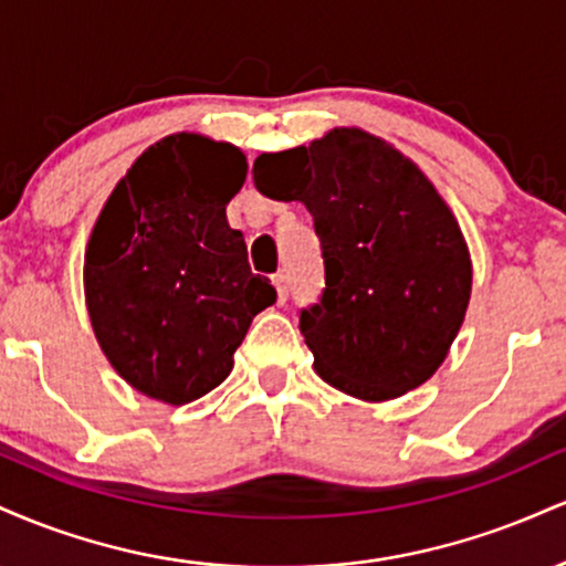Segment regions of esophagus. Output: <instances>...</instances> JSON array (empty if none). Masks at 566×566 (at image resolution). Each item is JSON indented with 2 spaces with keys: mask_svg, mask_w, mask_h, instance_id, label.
Masks as SVG:
<instances>
[{
  "mask_svg": "<svg viewBox=\"0 0 566 566\" xmlns=\"http://www.w3.org/2000/svg\"><path fill=\"white\" fill-rule=\"evenodd\" d=\"M271 282H274V287H276L279 303L287 301V295H290V290H287V276H284V274H274V279H271Z\"/></svg>",
  "mask_w": 566,
  "mask_h": 566,
  "instance_id": "obj_1",
  "label": "esophagus"
}]
</instances>
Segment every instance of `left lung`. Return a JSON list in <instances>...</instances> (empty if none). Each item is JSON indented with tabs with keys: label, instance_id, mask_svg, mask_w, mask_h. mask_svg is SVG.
I'll return each instance as SVG.
<instances>
[{
	"label": "left lung",
	"instance_id": "left-lung-1",
	"mask_svg": "<svg viewBox=\"0 0 566 566\" xmlns=\"http://www.w3.org/2000/svg\"><path fill=\"white\" fill-rule=\"evenodd\" d=\"M252 180L265 197L303 201L314 216L324 290L301 311V333L319 378L365 401L423 386L471 297L469 247L431 180L359 127L261 154Z\"/></svg>",
	"mask_w": 566,
	"mask_h": 566
}]
</instances>
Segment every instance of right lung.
<instances>
[{
  "instance_id": "obj_1",
  "label": "right lung",
  "mask_w": 566,
  "mask_h": 566,
  "mask_svg": "<svg viewBox=\"0 0 566 566\" xmlns=\"http://www.w3.org/2000/svg\"><path fill=\"white\" fill-rule=\"evenodd\" d=\"M244 178L231 143L167 135L135 159L90 233L84 297L97 343L135 391L165 405L229 378L252 316L276 303L226 220Z\"/></svg>"
}]
</instances>
